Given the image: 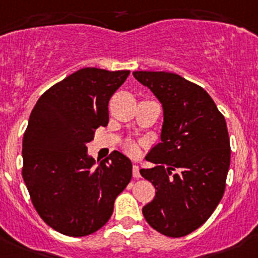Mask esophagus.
Instances as JSON below:
<instances>
[{"instance_id": "34e87169", "label": "esophagus", "mask_w": 258, "mask_h": 258, "mask_svg": "<svg viewBox=\"0 0 258 258\" xmlns=\"http://www.w3.org/2000/svg\"><path fill=\"white\" fill-rule=\"evenodd\" d=\"M133 176L136 178H139L141 177V172H139V167L137 166V164H134L133 166Z\"/></svg>"}]
</instances>
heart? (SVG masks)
Returning a JSON list of instances; mask_svg holds the SVG:
<instances>
[{
    "mask_svg": "<svg viewBox=\"0 0 258 258\" xmlns=\"http://www.w3.org/2000/svg\"><path fill=\"white\" fill-rule=\"evenodd\" d=\"M125 149H126L127 153L136 154L137 151H138V147H137L133 142H127V143L125 144Z\"/></svg>",
    "mask_w": 258,
    "mask_h": 258,
    "instance_id": "heart-1",
    "label": "heart"
}]
</instances>
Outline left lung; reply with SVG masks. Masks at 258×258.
<instances>
[{
    "label": "left lung",
    "instance_id": "8db88e82",
    "mask_svg": "<svg viewBox=\"0 0 258 258\" xmlns=\"http://www.w3.org/2000/svg\"><path fill=\"white\" fill-rule=\"evenodd\" d=\"M163 107L161 143L142 168L156 196L143 208L148 224L167 237H183L204 224L225 190L230 164L227 124L207 91L171 72H133Z\"/></svg>",
    "mask_w": 258,
    "mask_h": 258
}]
</instances>
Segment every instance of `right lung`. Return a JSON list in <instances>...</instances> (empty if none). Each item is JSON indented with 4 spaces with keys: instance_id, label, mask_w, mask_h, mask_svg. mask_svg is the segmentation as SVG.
Instances as JSON below:
<instances>
[{
    "instance_id": "add662e5",
    "label": "right lung",
    "mask_w": 258,
    "mask_h": 258,
    "mask_svg": "<svg viewBox=\"0 0 258 258\" xmlns=\"http://www.w3.org/2000/svg\"><path fill=\"white\" fill-rule=\"evenodd\" d=\"M129 71L82 68L46 90L23 139V177L34 208L54 230L85 237L104 227L132 180V162L114 151L95 167L87 143L109 122L110 97Z\"/></svg>"
}]
</instances>
